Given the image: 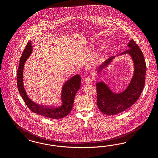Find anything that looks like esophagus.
<instances>
[{"label": "esophagus", "mask_w": 158, "mask_h": 158, "mask_svg": "<svg viewBox=\"0 0 158 158\" xmlns=\"http://www.w3.org/2000/svg\"><path fill=\"white\" fill-rule=\"evenodd\" d=\"M93 81V78L91 77H88L85 79V83H86L89 84V83H90Z\"/></svg>", "instance_id": "1"}]
</instances>
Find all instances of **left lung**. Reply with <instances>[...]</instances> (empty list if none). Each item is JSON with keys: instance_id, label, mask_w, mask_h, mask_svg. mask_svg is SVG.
<instances>
[{"instance_id": "left-lung-1", "label": "left lung", "mask_w": 158, "mask_h": 158, "mask_svg": "<svg viewBox=\"0 0 158 158\" xmlns=\"http://www.w3.org/2000/svg\"><path fill=\"white\" fill-rule=\"evenodd\" d=\"M127 46L129 48L120 54H129L134 62V70L133 77L126 89L120 93H115L103 81L96 83L97 106L106 115H116L129 108L139 99L144 87L147 67L143 54L134 40L131 39ZM115 57H110L101 65L98 73L108 66Z\"/></svg>"}]
</instances>
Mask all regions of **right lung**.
<instances>
[{
	"mask_svg": "<svg viewBox=\"0 0 158 158\" xmlns=\"http://www.w3.org/2000/svg\"><path fill=\"white\" fill-rule=\"evenodd\" d=\"M32 52L31 41L28 42L19 60V67L17 74V84L21 96L29 109L34 113L53 119L62 118L69 114L72 110L74 98L81 87V77L76 75L65 81L62 87L61 99V105L54 107L39 105L35 103L27 96L23 84V71L24 63Z\"/></svg>",
	"mask_w": 158,
	"mask_h": 158,
	"instance_id": "right-lung-1",
	"label": "right lung"
}]
</instances>
